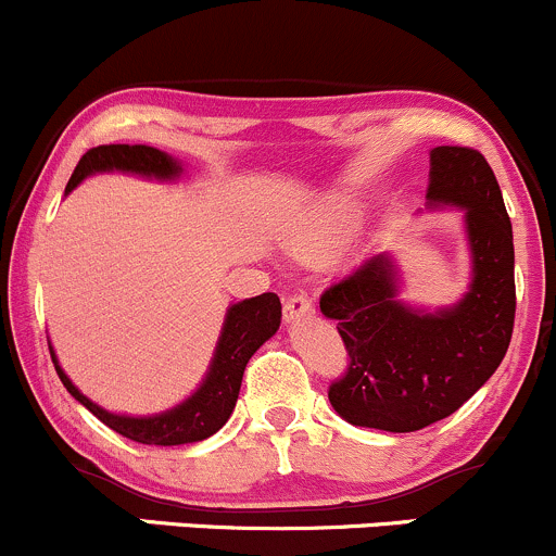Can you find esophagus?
Here are the masks:
<instances>
[{
	"mask_svg": "<svg viewBox=\"0 0 556 556\" xmlns=\"http://www.w3.org/2000/svg\"><path fill=\"white\" fill-rule=\"evenodd\" d=\"M313 315V300L307 294H294L283 302V318L286 324H294L300 318H309Z\"/></svg>",
	"mask_w": 556,
	"mask_h": 556,
	"instance_id": "obj_1",
	"label": "esophagus"
}]
</instances>
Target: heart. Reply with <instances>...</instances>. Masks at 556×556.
Segmentation results:
<instances>
[{
	"mask_svg": "<svg viewBox=\"0 0 556 556\" xmlns=\"http://www.w3.org/2000/svg\"><path fill=\"white\" fill-rule=\"evenodd\" d=\"M361 219V208L344 195H331L313 208L307 219L289 236V249L307 260L331 254Z\"/></svg>",
	"mask_w": 556,
	"mask_h": 556,
	"instance_id": "obj_1",
	"label": "heart"
}]
</instances>
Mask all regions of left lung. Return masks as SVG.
I'll use <instances>...</instances> for the list:
<instances>
[{
    "label": "left lung",
    "instance_id": "obj_1",
    "mask_svg": "<svg viewBox=\"0 0 556 556\" xmlns=\"http://www.w3.org/2000/svg\"><path fill=\"white\" fill-rule=\"evenodd\" d=\"M427 208H458L469 247V286L458 302L419 307L400 300V267L381 252L320 296L337 320L350 366L328 390L355 427L416 432L445 419L491 379L515 328V238L504 195L482 153L429 151Z\"/></svg>",
    "mask_w": 556,
    "mask_h": 556
}]
</instances>
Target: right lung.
Listing matches in <instances>:
<instances>
[{
	"instance_id": "right-lung-1",
	"label": "right lung",
	"mask_w": 556,
	"mask_h": 556,
	"mask_svg": "<svg viewBox=\"0 0 556 556\" xmlns=\"http://www.w3.org/2000/svg\"><path fill=\"white\" fill-rule=\"evenodd\" d=\"M111 172H122V175L146 177V180L159 182H177L185 169L180 159L169 156V153L151 146H98L92 151H87L79 164H76L74 175H71L68 185H65V195L74 188H79L87 177L111 175ZM278 326L280 300L273 291L230 304L228 313H225L223 331H219L212 363H208L201 384L182 403H177L175 408H166L161 414L151 416L113 414V410H105L103 405L92 403L68 379V374L63 371L52 344L50 355L63 387L71 392V397L79 400L87 410H92L113 432L124 434V438L142 445H185L201 443V440L212 438L214 432H219L225 427L232 408H236L247 363L278 331Z\"/></svg>"
}]
</instances>
